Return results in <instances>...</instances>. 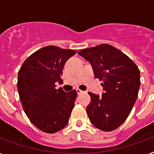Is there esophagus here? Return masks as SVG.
Masks as SVG:
<instances>
[{
  "mask_svg": "<svg viewBox=\"0 0 154 154\" xmlns=\"http://www.w3.org/2000/svg\"><path fill=\"white\" fill-rule=\"evenodd\" d=\"M76 91H77V93L78 95H80V94H81V93H83V91H82V90H81V89H79V88H77V89H76Z\"/></svg>",
  "mask_w": 154,
  "mask_h": 154,
  "instance_id": "esophagus-1",
  "label": "esophagus"
}]
</instances>
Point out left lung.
<instances>
[{
    "label": "left lung",
    "instance_id": "1",
    "mask_svg": "<svg viewBox=\"0 0 154 154\" xmlns=\"http://www.w3.org/2000/svg\"><path fill=\"white\" fill-rule=\"evenodd\" d=\"M78 54L92 65L96 78L103 81L102 97L88 92L91 102L86 108L92 125L112 131L124 122L138 97L140 71L122 51L109 44L83 49Z\"/></svg>",
    "mask_w": 154,
    "mask_h": 154
}]
</instances>
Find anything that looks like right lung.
Here are the masks:
<instances>
[{
	"mask_svg": "<svg viewBox=\"0 0 154 154\" xmlns=\"http://www.w3.org/2000/svg\"><path fill=\"white\" fill-rule=\"evenodd\" d=\"M73 50L47 46L25 60L18 73L19 96L30 121L45 133L53 134L66 127L77 98V91L55 88L66 61Z\"/></svg>",
	"mask_w": 154,
	"mask_h": 154,
	"instance_id": "add662e5",
	"label": "right lung"
}]
</instances>
